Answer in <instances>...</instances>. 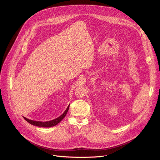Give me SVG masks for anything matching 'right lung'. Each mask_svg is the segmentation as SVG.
<instances>
[{"mask_svg": "<svg viewBox=\"0 0 160 160\" xmlns=\"http://www.w3.org/2000/svg\"><path fill=\"white\" fill-rule=\"evenodd\" d=\"M69 107H70V104L68 105V106L67 107L66 109L65 110V111L62 114L61 116H59V117H58L56 119H54L52 120L51 121H48V122H40V121H34V120H29L28 118H27L26 117H24V119L27 121L29 123L35 125V126H37V127H54L56 125H58L66 116V115L68 112V109H69Z\"/></svg>", "mask_w": 160, "mask_h": 160, "instance_id": "obj_1", "label": "right lung"}]
</instances>
